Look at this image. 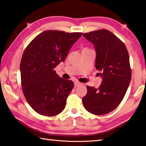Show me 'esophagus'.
I'll return each instance as SVG.
<instances>
[{
  "instance_id": "34e87169",
  "label": "esophagus",
  "mask_w": 146,
  "mask_h": 146,
  "mask_svg": "<svg viewBox=\"0 0 146 146\" xmlns=\"http://www.w3.org/2000/svg\"><path fill=\"white\" fill-rule=\"evenodd\" d=\"M74 84H75V86H79L80 85L82 84V83L79 82L78 81H76V82H75V83H74Z\"/></svg>"
}]
</instances>
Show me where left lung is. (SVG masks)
I'll return each mask as SVG.
<instances>
[{
  "mask_svg": "<svg viewBox=\"0 0 146 146\" xmlns=\"http://www.w3.org/2000/svg\"><path fill=\"white\" fill-rule=\"evenodd\" d=\"M83 36L95 46V68L102 77L98 88L87 86L83 105L93 115L107 114L120 104L129 87L131 80L129 53L124 43L107 29L91 31Z\"/></svg>",
  "mask_w": 146,
  "mask_h": 146,
  "instance_id": "obj_1",
  "label": "left lung"
}]
</instances>
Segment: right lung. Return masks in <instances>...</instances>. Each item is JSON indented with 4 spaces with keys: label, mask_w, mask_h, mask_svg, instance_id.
<instances>
[{
    "label": "right lung",
    "mask_w": 146,
    "mask_h": 146,
    "mask_svg": "<svg viewBox=\"0 0 146 146\" xmlns=\"http://www.w3.org/2000/svg\"><path fill=\"white\" fill-rule=\"evenodd\" d=\"M82 35L46 30L24 50L20 64L21 85L27 102L38 114L53 117L65 108L74 83L59 77L54 68L65 60Z\"/></svg>",
    "instance_id": "obj_1"
}]
</instances>
